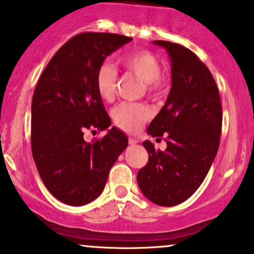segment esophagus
Here are the masks:
<instances>
[{"label":"esophagus","instance_id":"obj_1","mask_svg":"<svg viewBox=\"0 0 254 254\" xmlns=\"http://www.w3.org/2000/svg\"><path fill=\"white\" fill-rule=\"evenodd\" d=\"M138 143V141L133 137H129V144L130 146H136Z\"/></svg>","mask_w":254,"mask_h":254}]
</instances>
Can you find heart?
<instances>
[{
  "instance_id": "heart-1",
  "label": "heart",
  "mask_w": 254,
  "mask_h": 254,
  "mask_svg": "<svg viewBox=\"0 0 254 254\" xmlns=\"http://www.w3.org/2000/svg\"><path fill=\"white\" fill-rule=\"evenodd\" d=\"M122 66L130 73L146 82L147 90L150 94H158L160 90V63L152 53L140 50L132 52L121 58ZM95 89L100 99L106 102L114 100L117 89V72L111 64L105 63L97 68L95 74ZM150 110L146 105L124 102L112 111V118L119 129L127 132H135L141 129L143 123L149 119Z\"/></svg>"
}]
</instances>
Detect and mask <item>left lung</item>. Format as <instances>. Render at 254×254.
<instances>
[{
	"label": "left lung",
	"mask_w": 254,
	"mask_h": 254,
	"mask_svg": "<svg viewBox=\"0 0 254 254\" xmlns=\"http://www.w3.org/2000/svg\"><path fill=\"white\" fill-rule=\"evenodd\" d=\"M163 47L171 61V89L165 105L150 122L147 133L166 137V149L144 141L148 163L137 174L147 199L175 206L195 193L216 158L222 131V105L210 69L191 50L168 41Z\"/></svg>",
	"instance_id": "obj_1"
}]
</instances>
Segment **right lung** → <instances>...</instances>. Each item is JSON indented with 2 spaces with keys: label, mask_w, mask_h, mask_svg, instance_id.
Listing matches in <instances>:
<instances>
[{
  "label": "right lung",
  "mask_w": 254,
  "mask_h": 254,
  "mask_svg": "<svg viewBox=\"0 0 254 254\" xmlns=\"http://www.w3.org/2000/svg\"><path fill=\"white\" fill-rule=\"evenodd\" d=\"M132 38L117 33L84 32L55 53L36 85L31 105V148L47 189L64 204L82 206L104 190L110 170L127 147L124 132L113 127L95 142L85 129L111 125L95 89L97 68Z\"/></svg>",
  "instance_id": "obj_1"
}]
</instances>
